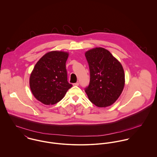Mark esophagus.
Segmentation results:
<instances>
[{
	"label": "esophagus",
	"mask_w": 157,
	"mask_h": 157,
	"mask_svg": "<svg viewBox=\"0 0 157 157\" xmlns=\"http://www.w3.org/2000/svg\"><path fill=\"white\" fill-rule=\"evenodd\" d=\"M78 85H79V83H78V82L73 83V86H78Z\"/></svg>",
	"instance_id": "esophagus-1"
}]
</instances>
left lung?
Wrapping results in <instances>:
<instances>
[{
	"instance_id": "1",
	"label": "left lung",
	"mask_w": 157,
	"mask_h": 157,
	"mask_svg": "<svg viewBox=\"0 0 157 157\" xmlns=\"http://www.w3.org/2000/svg\"><path fill=\"white\" fill-rule=\"evenodd\" d=\"M89 64L90 82L85 92L90 101L99 108L113 105L125 84L121 63L107 49L97 47L85 52Z\"/></svg>"
}]
</instances>
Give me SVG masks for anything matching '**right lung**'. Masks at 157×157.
<instances>
[{
    "label": "right lung",
    "mask_w": 157,
    "mask_h": 157,
    "mask_svg": "<svg viewBox=\"0 0 157 157\" xmlns=\"http://www.w3.org/2000/svg\"><path fill=\"white\" fill-rule=\"evenodd\" d=\"M69 52L52 51L46 53L35 65L29 77L34 97L45 105L60 101L72 85L67 81L66 62Z\"/></svg>",
    "instance_id": "1"
}]
</instances>
